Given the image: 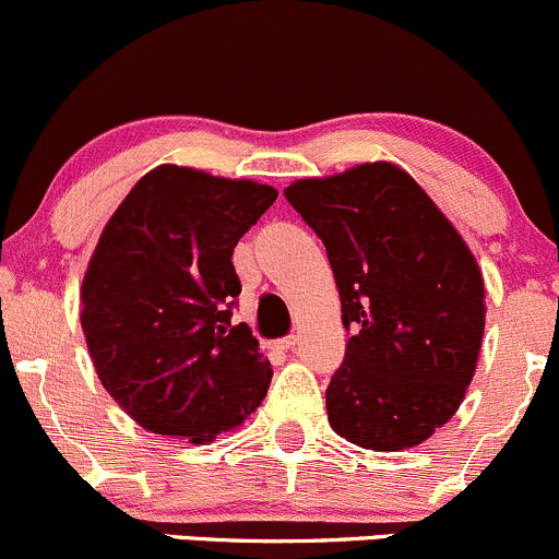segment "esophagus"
Segmentation results:
<instances>
[{
	"instance_id": "34e87169",
	"label": "esophagus",
	"mask_w": 559,
	"mask_h": 559,
	"mask_svg": "<svg viewBox=\"0 0 559 559\" xmlns=\"http://www.w3.org/2000/svg\"><path fill=\"white\" fill-rule=\"evenodd\" d=\"M275 345H278V348H284V350H292L297 345V334H289V337H281Z\"/></svg>"
}]
</instances>
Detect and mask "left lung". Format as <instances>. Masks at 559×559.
Wrapping results in <instances>:
<instances>
[{
    "instance_id": "8db88e82",
    "label": "left lung",
    "mask_w": 559,
    "mask_h": 559,
    "mask_svg": "<svg viewBox=\"0 0 559 559\" xmlns=\"http://www.w3.org/2000/svg\"><path fill=\"white\" fill-rule=\"evenodd\" d=\"M284 195L324 240L350 332L326 388L329 426L364 450L426 442L461 407L477 369L485 332L477 260L393 163L299 179Z\"/></svg>"
}]
</instances>
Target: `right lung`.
Returning a JSON list of instances; mask_svg holds the SVG:
<instances>
[{
    "instance_id": "1",
    "label": "right lung",
    "mask_w": 559,
    "mask_h": 559,
    "mask_svg": "<svg viewBox=\"0 0 559 559\" xmlns=\"http://www.w3.org/2000/svg\"><path fill=\"white\" fill-rule=\"evenodd\" d=\"M278 192L157 166L117 205L82 281V332L109 396L152 433L203 444L262 404L273 369L246 324L233 249Z\"/></svg>"
}]
</instances>
